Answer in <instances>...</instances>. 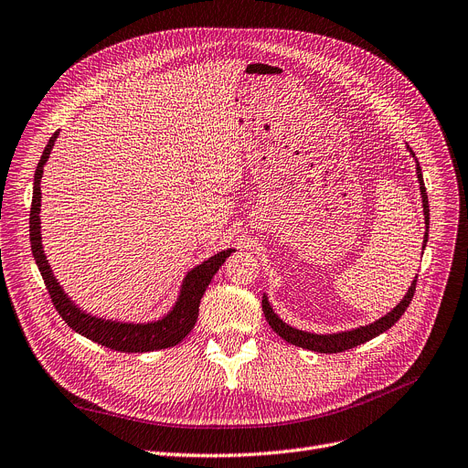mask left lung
I'll return each instance as SVG.
<instances>
[{
  "label": "left lung",
  "instance_id": "obj_1",
  "mask_svg": "<svg viewBox=\"0 0 468 468\" xmlns=\"http://www.w3.org/2000/svg\"><path fill=\"white\" fill-rule=\"evenodd\" d=\"M410 152L413 154L411 148H410ZM413 158H415V154H413ZM417 179H419V188H420V196H422V211H425V225H427L425 239H422V243H427V239H429V196H427L425 183H422V173H420L419 162H417ZM422 248H425V246H422ZM415 285H417V276H415L411 287L408 289L406 297L399 301L398 306H394L392 313H388L381 320H377L375 324H369V325H364V327H358V329H352V331L333 333V335H316V333H308V331H301V329L287 325L285 322H282L274 314V310H272V306H271V303L266 297H262V313H264L266 322H269L271 327L287 343H292V345L301 346V348L314 350V352H322V354H335V352H343V350L358 346L366 341H371L373 337L381 335V333L390 329L399 318H402V314L406 313V308L410 306V303L415 295Z\"/></svg>",
  "mask_w": 468,
  "mask_h": 468
}]
</instances>
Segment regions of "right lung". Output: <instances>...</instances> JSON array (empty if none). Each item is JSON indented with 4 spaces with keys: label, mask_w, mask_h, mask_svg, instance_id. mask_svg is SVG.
<instances>
[{
    "label": "right lung",
    "mask_w": 468,
    "mask_h": 468,
    "mask_svg": "<svg viewBox=\"0 0 468 468\" xmlns=\"http://www.w3.org/2000/svg\"><path fill=\"white\" fill-rule=\"evenodd\" d=\"M57 133L49 139L46 150L41 154V160L37 164V169L34 173V194H32V207H30V243L32 253L36 259L37 269L41 272L43 282H46L48 293L51 297V303L55 304L57 313L62 316V320L69 324L80 335L91 339L106 348L120 350V352H150L160 350L179 345L194 327L197 320L199 301H202L209 282L213 280L215 272L220 269V264L230 257L234 250L220 251L215 257L207 259L194 271H190L185 278L179 301H176L171 313L152 324H118L110 320L93 318L81 310L64 295L60 285L57 283L55 276L51 274V269L48 264L46 255L41 250V234H39V202H41V190L39 181L43 175V165H46L51 148L55 144Z\"/></svg>",
    "instance_id": "1"
}]
</instances>
